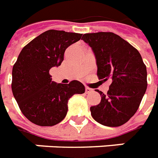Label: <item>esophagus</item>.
<instances>
[{
  "mask_svg": "<svg viewBox=\"0 0 158 158\" xmlns=\"http://www.w3.org/2000/svg\"><path fill=\"white\" fill-rule=\"evenodd\" d=\"M93 92V89H90L89 87H85V93L86 94H90V93Z\"/></svg>",
  "mask_w": 158,
  "mask_h": 158,
  "instance_id": "34e87169",
  "label": "esophagus"
}]
</instances>
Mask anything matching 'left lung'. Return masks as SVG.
Returning a JSON list of instances; mask_svg holds the SVG:
<instances>
[{
  "label": "left lung",
  "instance_id": "8db88e82",
  "mask_svg": "<svg viewBox=\"0 0 158 158\" xmlns=\"http://www.w3.org/2000/svg\"><path fill=\"white\" fill-rule=\"evenodd\" d=\"M97 63V75L112 81L107 94L98 105L90 107L95 121L108 127H118L132 118L147 90V68L140 53L125 40L112 32L83 35Z\"/></svg>",
  "mask_w": 158,
  "mask_h": 158
}]
</instances>
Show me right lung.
<instances>
[{
	"instance_id": "obj_1",
	"label": "right lung",
	"mask_w": 158,
	"mask_h": 158,
	"mask_svg": "<svg viewBox=\"0 0 158 158\" xmlns=\"http://www.w3.org/2000/svg\"><path fill=\"white\" fill-rule=\"evenodd\" d=\"M82 34L50 30L24 47L12 69L11 89L22 114L39 126H54L65 118L68 101L85 92L78 80L52 81L50 69L63 62L64 51Z\"/></svg>"
}]
</instances>
